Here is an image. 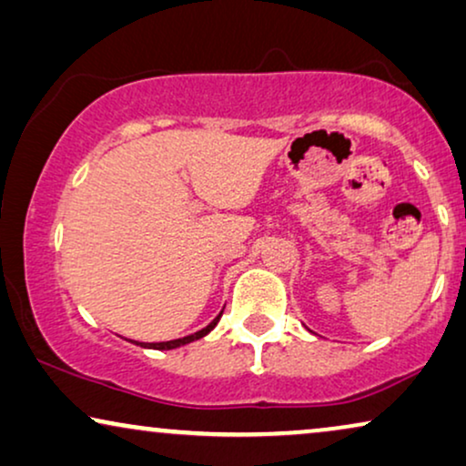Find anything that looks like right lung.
Listing matches in <instances>:
<instances>
[{
  "label": "right lung",
  "mask_w": 466,
  "mask_h": 466,
  "mask_svg": "<svg viewBox=\"0 0 466 466\" xmlns=\"http://www.w3.org/2000/svg\"><path fill=\"white\" fill-rule=\"evenodd\" d=\"M220 316H222V311L218 316L214 318L212 322L208 324L206 329H201V330H197V333H193V335H187V337H182V339H174V341H158V343H137V346H142V348H150V350H174V348H180V346H184V343H190V341H195V339H201V337H206L209 330H212L216 324H218V320H220Z\"/></svg>",
  "instance_id": "right-lung-1"
}]
</instances>
